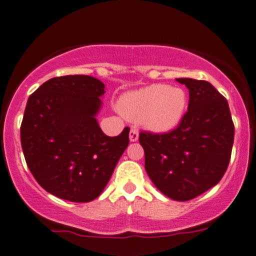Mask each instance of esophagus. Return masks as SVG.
Listing matches in <instances>:
<instances>
[{
  "instance_id": "1",
  "label": "esophagus",
  "mask_w": 256,
  "mask_h": 256,
  "mask_svg": "<svg viewBox=\"0 0 256 256\" xmlns=\"http://www.w3.org/2000/svg\"><path fill=\"white\" fill-rule=\"evenodd\" d=\"M137 140H138V131H137V128H132L130 130V141L135 142Z\"/></svg>"
}]
</instances>
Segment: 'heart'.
Masks as SVG:
<instances>
[{
    "label": "heart",
    "instance_id": "heart-1",
    "mask_svg": "<svg viewBox=\"0 0 256 256\" xmlns=\"http://www.w3.org/2000/svg\"><path fill=\"white\" fill-rule=\"evenodd\" d=\"M186 106V94L179 87L152 84L120 98V112L128 119L138 121L153 132H166L182 120Z\"/></svg>",
    "mask_w": 256,
    "mask_h": 256
}]
</instances>
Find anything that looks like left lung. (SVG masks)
Returning a JSON list of instances; mask_svg holds the SVG:
<instances>
[{"label":"left lung","mask_w":256,"mask_h":256,"mask_svg":"<svg viewBox=\"0 0 256 256\" xmlns=\"http://www.w3.org/2000/svg\"><path fill=\"white\" fill-rule=\"evenodd\" d=\"M189 90L188 112L174 130L140 132L144 168L160 192L188 201L217 184L230 164L234 124L228 102L211 83L176 78Z\"/></svg>","instance_id":"8db88e82"}]
</instances>
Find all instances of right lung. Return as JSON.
I'll list each match as a JSON object with an SVG mask.
<instances>
[{
	"label": "right lung",
	"instance_id": "1",
	"mask_svg": "<svg viewBox=\"0 0 256 256\" xmlns=\"http://www.w3.org/2000/svg\"><path fill=\"white\" fill-rule=\"evenodd\" d=\"M104 88L84 74L54 77L26 103L20 125L26 166L42 189L64 200L98 198L128 146V128L114 137L99 128Z\"/></svg>",
	"mask_w": 256,
	"mask_h": 256
}]
</instances>
